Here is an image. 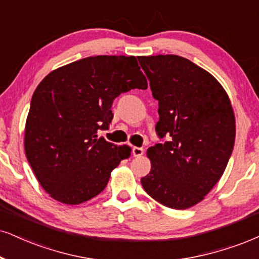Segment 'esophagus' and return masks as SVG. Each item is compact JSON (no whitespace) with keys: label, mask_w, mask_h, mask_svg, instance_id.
<instances>
[{"label":"esophagus","mask_w":259,"mask_h":259,"mask_svg":"<svg viewBox=\"0 0 259 259\" xmlns=\"http://www.w3.org/2000/svg\"><path fill=\"white\" fill-rule=\"evenodd\" d=\"M132 154L135 157H140V156L144 154V149L138 148V146H135V148L132 149Z\"/></svg>","instance_id":"34e87169"}]
</instances>
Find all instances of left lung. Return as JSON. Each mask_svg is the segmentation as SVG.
<instances>
[{"label": "left lung", "instance_id": "obj_1", "mask_svg": "<svg viewBox=\"0 0 259 259\" xmlns=\"http://www.w3.org/2000/svg\"><path fill=\"white\" fill-rule=\"evenodd\" d=\"M158 101L156 132L169 142L148 150L151 170L142 178L150 197L171 209L202 202L222 177L235 139L229 97L213 76L178 55L139 56Z\"/></svg>", "mask_w": 259, "mask_h": 259}]
</instances>
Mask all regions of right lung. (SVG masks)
<instances>
[{
	"label": "right lung",
	"mask_w": 259,
	"mask_h": 259,
	"mask_svg": "<svg viewBox=\"0 0 259 259\" xmlns=\"http://www.w3.org/2000/svg\"><path fill=\"white\" fill-rule=\"evenodd\" d=\"M148 88L135 56H90L39 82L25 126V152L40 186L75 205L100 194L131 148L98 138L109 128L117 96Z\"/></svg>",
	"instance_id": "right-lung-1"
}]
</instances>
